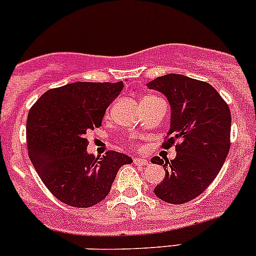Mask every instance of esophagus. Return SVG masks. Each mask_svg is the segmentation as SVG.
<instances>
[{"instance_id":"esophagus-1","label":"esophagus","mask_w":256,"mask_h":256,"mask_svg":"<svg viewBox=\"0 0 256 256\" xmlns=\"http://www.w3.org/2000/svg\"><path fill=\"white\" fill-rule=\"evenodd\" d=\"M134 164H138V166H146L148 164V161L144 157H134Z\"/></svg>"}]
</instances>
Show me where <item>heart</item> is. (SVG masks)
<instances>
[{
    "mask_svg": "<svg viewBox=\"0 0 256 256\" xmlns=\"http://www.w3.org/2000/svg\"><path fill=\"white\" fill-rule=\"evenodd\" d=\"M144 98H154V96H144Z\"/></svg>",
    "mask_w": 256,
    "mask_h": 256,
    "instance_id": "1",
    "label": "heart"
}]
</instances>
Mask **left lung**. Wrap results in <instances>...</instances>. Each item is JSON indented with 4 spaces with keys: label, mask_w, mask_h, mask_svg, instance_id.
Here are the masks:
<instances>
[{
    "label": "left lung",
    "mask_w": 256,
    "mask_h": 256,
    "mask_svg": "<svg viewBox=\"0 0 256 256\" xmlns=\"http://www.w3.org/2000/svg\"><path fill=\"white\" fill-rule=\"evenodd\" d=\"M147 88L162 92L171 106L170 138L162 147L170 148L180 141L174 160H151L164 168V180L154 192L167 203H187L204 192L226 162L230 148V110L210 84L180 74L158 76Z\"/></svg>",
    "instance_id": "8db88e82"
}]
</instances>
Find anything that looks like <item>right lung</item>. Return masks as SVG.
<instances>
[{"mask_svg":"<svg viewBox=\"0 0 256 256\" xmlns=\"http://www.w3.org/2000/svg\"><path fill=\"white\" fill-rule=\"evenodd\" d=\"M122 82H76L49 89L28 112L27 147L30 162L46 187L60 202L88 208L110 192L118 171L132 164L128 154L86 151V131L102 126Z\"/></svg>","mask_w":256,"mask_h":256,"instance_id":"right-lung-1","label":"right lung"}]
</instances>
